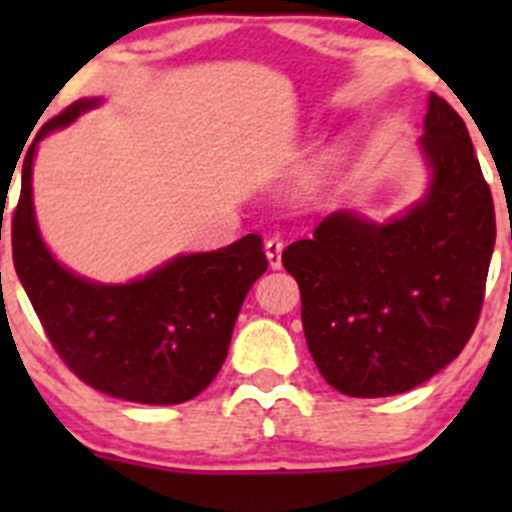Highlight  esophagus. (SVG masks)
I'll return each instance as SVG.
<instances>
[{"label":"esophagus","instance_id":"obj_1","mask_svg":"<svg viewBox=\"0 0 512 512\" xmlns=\"http://www.w3.org/2000/svg\"><path fill=\"white\" fill-rule=\"evenodd\" d=\"M282 250H285V242H282L280 237H270V240L265 242V255L272 270H280L282 267Z\"/></svg>","mask_w":512,"mask_h":512}]
</instances>
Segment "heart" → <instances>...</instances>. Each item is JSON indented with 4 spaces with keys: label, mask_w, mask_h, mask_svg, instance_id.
Returning <instances> with one entry per match:
<instances>
[{
    "label": "heart",
    "mask_w": 512,
    "mask_h": 512,
    "mask_svg": "<svg viewBox=\"0 0 512 512\" xmlns=\"http://www.w3.org/2000/svg\"><path fill=\"white\" fill-rule=\"evenodd\" d=\"M344 156H347L344 146H334V148H329L327 153H322V158H319L317 163L312 165V170L304 175V180H302L304 193H307V195L317 193L322 185H327V180L332 178V175L337 173L339 165L344 163Z\"/></svg>",
    "instance_id": "1"
}]
</instances>
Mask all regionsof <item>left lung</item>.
Wrapping results in <instances>:
<instances>
[{
  "label": "left lung",
  "mask_w": 512,
  "mask_h": 512,
  "mask_svg": "<svg viewBox=\"0 0 512 512\" xmlns=\"http://www.w3.org/2000/svg\"><path fill=\"white\" fill-rule=\"evenodd\" d=\"M418 151L428 188L386 223L337 210L282 252L302 294L309 354L356 399L404 394L451 364L476 329L495 210L463 118L428 96Z\"/></svg>",
  "instance_id": "obj_1"
}]
</instances>
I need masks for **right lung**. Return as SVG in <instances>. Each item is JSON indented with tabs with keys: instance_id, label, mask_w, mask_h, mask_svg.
I'll list each match as a JSON object with an SVG mask.
<instances>
[{
	"instance_id": "right-lung-1",
	"label": "right lung",
	"mask_w": 512,
	"mask_h": 512,
	"mask_svg": "<svg viewBox=\"0 0 512 512\" xmlns=\"http://www.w3.org/2000/svg\"><path fill=\"white\" fill-rule=\"evenodd\" d=\"M101 103L81 98L51 118L29 146L12 218L14 267L44 332L71 371L113 399L183 404L208 389L230 349L242 302L265 275L260 235L215 252L175 255L126 285L86 280L61 265L34 215L36 146Z\"/></svg>"
}]
</instances>
